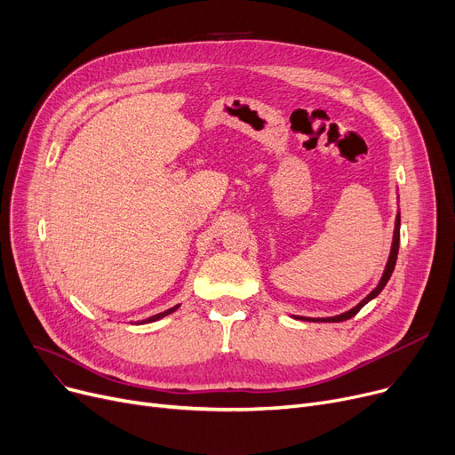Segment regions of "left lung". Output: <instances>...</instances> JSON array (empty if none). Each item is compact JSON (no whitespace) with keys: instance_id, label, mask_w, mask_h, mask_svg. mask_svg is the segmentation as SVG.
I'll return each instance as SVG.
<instances>
[{"instance_id":"obj_1","label":"left lung","mask_w":455,"mask_h":455,"mask_svg":"<svg viewBox=\"0 0 455 455\" xmlns=\"http://www.w3.org/2000/svg\"><path fill=\"white\" fill-rule=\"evenodd\" d=\"M398 245H400V212H396L395 230H393V243H391V252H389V258H387L386 269H384V273H381V278H379L376 288H374L360 304H355L354 307L348 309V312H343V314L333 315V317H302V315H291V317H293V319H300V321H312V323H341V321H347V319L354 317L367 302H371L372 299H376V297L381 293V290L386 288V283L389 282V278H391V275H393V271H395L396 256H398Z\"/></svg>"}]
</instances>
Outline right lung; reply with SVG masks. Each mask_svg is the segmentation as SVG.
I'll return each instance as SVG.
<instances>
[{"label":"right lung","mask_w":455,"mask_h":455,"mask_svg":"<svg viewBox=\"0 0 455 455\" xmlns=\"http://www.w3.org/2000/svg\"><path fill=\"white\" fill-rule=\"evenodd\" d=\"M180 307V304H177V306H173V307H170V309H165V312H162V314H156V315H151V317H148V319H143V321H138V324H146V323H155V321H158V319H162V317H165V315H170V314H173V312H177V309Z\"/></svg>","instance_id":"add662e5"}]
</instances>
